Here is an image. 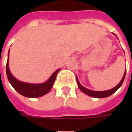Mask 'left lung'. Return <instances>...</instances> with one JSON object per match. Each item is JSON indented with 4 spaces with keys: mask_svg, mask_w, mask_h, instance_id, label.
Here are the masks:
<instances>
[{
    "mask_svg": "<svg viewBox=\"0 0 132 132\" xmlns=\"http://www.w3.org/2000/svg\"><path fill=\"white\" fill-rule=\"evenodd\" d=\"M125 75H126V70H125V74L123 76V78H122V80L119 82V83L117 86H115L114 88H113L112 89H110L109 90H106V91H94V90H90L89 89H87L86 88H84L83 86H82L79 83L78 81V79L76 78V80H77L78 86V88H80V90L82 92H83L85 94L88 95L89 96H91V97H97V98H103V97H107L108 96H110L111 95L113 94L114 93L118 90V89L121 87V86L122 85V83L124 82V80H125Z\"/></svg>",
    "mask_w": 132,
    "mask_h": 132,
    "instance_id": "obj_1",
    "label": "left lung"
}]
</instances>
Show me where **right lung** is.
<instances>
[{
    "mask_svg": "<svg viewBox=\"0 0 132 132\" xmlns=\"http://www.w3.org/2000/svg\"><path fill=\"white\" fill-rule=\"evenodd\" d=\"M9 56V52H8ZM60 71V69H57L56 71L52 75V76L49 78V79L45 83L42 84H32V83H23L21 81H19L14 78L13 75L11 74L9 67H8V59L6 63V74H7V79L9 82L13 86L16 91H18L20 95L24 97H41L44 95L46 94L50 91L52 86L54 85L55 79L56 77V75Z\"/></svg>",
    "mask_w": 132,
    "mask_h": 132,
    "instance_id": "right-lung-1",
    "label": "right lung"
}]
</instances>
